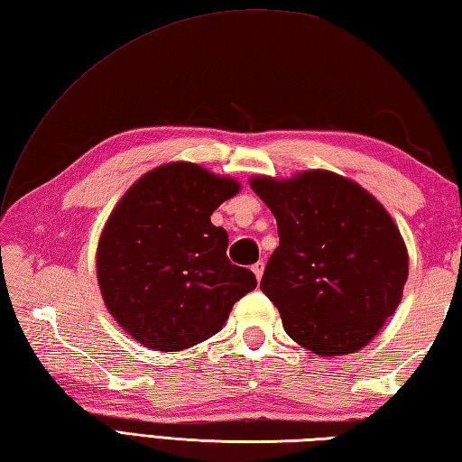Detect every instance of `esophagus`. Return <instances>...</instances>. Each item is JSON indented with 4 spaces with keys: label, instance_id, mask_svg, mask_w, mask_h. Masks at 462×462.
<instances>
[{
    "label": "esophagus",
    "instance_id": "34e87169",
    "mask_svg": "<svg viewBox=\"0 0 462 462\" xmlns=\"http://www.w3.org/2000/svg\"><path fill=\"white\" fill-rule=\"evenodd\" d=\"M252 272H254V276H256L258 280H262V273H263V262H256L252 266Z\"/></svg>",
    "mask_w": 462,
    "mask_h": 462
}]
</instances>
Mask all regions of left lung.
Returning a JSON list of instances; mask_svg holds the SVG:
<instances>
[{
    "label": "left lung",
    "mask_w": 462,
    "mask_h": 462,
    "mask_svg": "<svg viewBox=\"0 0 462 462\" xmlns=\"http://www.w3.org/2000/svg\"><path fill=\"white\" fill-rule=\"evenodd\" d=\"M252 190L278 222L280 246L260 282L283 329L323 357L353 353L395 313L407 282L405 242L359 184L328 171L258 176Z\"/></svg>",
    "instance_id": "left-lung-1"
}]
</instances>
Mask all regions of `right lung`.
<instances>
[{
  "label": "right lung",
  "mask_w": 462,
  "mask_h": 462,
  "mask_svg": "<svg viewBox=\"0 0 462 462\" xmlns=\"http://www.w3.org/2000/svg\"><path fill=\"white\" fill-rule=\"evenodd\" d=\"M240 184L199 164L146 172L116 204L99 240L106 310L143 346L180 351L218 333L256 276L226 256L228 232L210 222Z\"/></svg>",
  "instance_id": "1"
}]
</instances>
